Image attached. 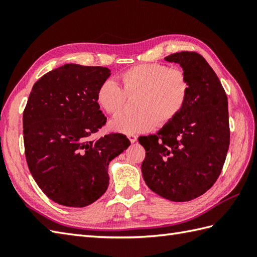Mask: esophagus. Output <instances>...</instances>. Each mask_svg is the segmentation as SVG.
Masks as SVG:
<instances>
[{
    "label": "esophagus",
    "instance_id": "esophagus-1",
    "mask_svg": "<svg viewBox=\"0 0 257 257\" xmlns=\"http://www.w3.org/2000/svg\"><path fill=\"white\" fill-rule=\"evenodd\" d=\"M128 139L130 140V143H132V144H135L136 141H137V136H135V135H129V136H128Z\"/></svg>",
    "mask_w": 257,
    "mask_h": 257
}]
</instances>
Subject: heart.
<instances>
[{"instance_id":"obj_1","label":"heart","mask_w":257,"mask_h":257,"mask_svg":"<svg viewBox=\"0 0 257 257\" xmlns=\"http://www.w3.org/2000/svg\"><path fill=\"white\" fill-rule=\"evenodd\" d=\"M122 87L113 79H106L98 87L96 100L103 111L116 114L123 107L127 96L138 95L135 113H120L109 122L112 132L123 135L148 133L155 125L171 122L182 111L188 100L190 83L181 68L165 64H139L120 75Z\"/></svg>"}]
</instances>
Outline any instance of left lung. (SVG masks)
<instances>
[{
    "instance_id": "8db88e82",
    "label": "left lung",
    "mask_w": 257,
    "mask_h": 257,
    "mask_svg": "<svg viewBox=\"0 0 257 257\" xmlns=\"http://www.w3.org/2000/svg\"><path fill=\"white\" fill-rule=\"evenodd\" d=\"M188 75L185 106L156 135L141 136L146 150L141 165L145 182L173 202L191 201L205 193L219 178L230 145L227 97L214 70L200 54L167 56Z\"/></svg>"
}]
</instances>
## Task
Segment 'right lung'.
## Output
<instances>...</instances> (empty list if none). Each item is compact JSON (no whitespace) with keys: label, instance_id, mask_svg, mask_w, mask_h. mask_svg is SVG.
Returning <instances> with one entry per match:
<instances>
[{"label":"right lung","instance_id":"obj_1","mask_svg":"<svg viewBox=\"0 0 257 257\" xmlns=\"http://www.w3.org/2000/svg\"><path fill=\"white\" fill-rule=\"evenodd\" d=\"M109 76L106 67L65 64L38 79L27 100V165L43 192L61 205L83 207L99 199L109 185V162L130 146L121 134L90 138L106 123L96 94Z\"/></svg>","mask_w":257,"mask_h":257}]
</instances>
